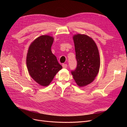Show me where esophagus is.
<instances>
[{"label": "esophagus", "instance_id": "esophagus-1", "mask_svg": "<svg viewBox=\"0 0 127 127\" xmlns=\"http://www.w3.org/2000/svg\"><path fill=\"white\" fill-rule=\"evenodd\" d=\"M63 67L64 68H66L67 67V64H63Z\"/></svg>", "mask_w": 127, "mask_h": 127}]
</instances>
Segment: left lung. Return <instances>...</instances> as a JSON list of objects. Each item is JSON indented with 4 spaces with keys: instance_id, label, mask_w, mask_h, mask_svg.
Returning a JSON list of instances; mask_svg holds the SVG:
<instances>
[{
    "instance_id": "left-lung-1",
    "label": "left lung",
    "mask_w": 127,
    "mask_h": 127,
    "mask_svg": "<svg viewBox=\"0 0 127 127\" xmlns=\"http://www.w3.org/2000/svg\"><path fill=\"white\" fill-rule=\"evenodd\" d=\"M72 39L77 66L71 74L77 85L82 87L94 81L99 72L100 58L97 46L92 37L77 34Z\"/></svg>"
}]
</instances>
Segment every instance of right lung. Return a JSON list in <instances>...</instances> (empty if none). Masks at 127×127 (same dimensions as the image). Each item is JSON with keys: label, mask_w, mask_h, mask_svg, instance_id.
<instances>
[{"label": "right lung", "mask_w": 127, "mask_h": 127, "mask_svg": "<svg viewBox=\"0 0 127 127\" xmlns=\"http://www.w3.org/2000/svg\"><path fill=\"white\" fill-rule=\"evenodd\" d=\"M54 37L43 35L34 40L29 46L26 66L30 76L37 84L47 86L57 73L63 68L51 51Z\"/></svg>", "instance_id": "right-lung-1"}]
</instances>
